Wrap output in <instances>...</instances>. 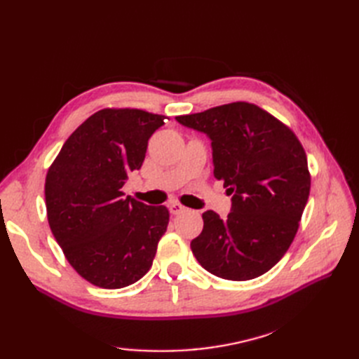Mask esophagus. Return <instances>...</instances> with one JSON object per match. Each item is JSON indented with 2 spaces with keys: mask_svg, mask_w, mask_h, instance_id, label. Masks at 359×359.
Returning <instances> with one entry per match:
<instances>
[{
  "mask_svg": "<svg viewBox=\"0 0 359 359\" xmlns=\"http://www.w3.org/2000/svg\"><path fill=\"white\" fill-rule=\"evenodd\" d=\"M169 211H170V214H173V215H178V214L186 211V206L181 205L180 202H170V203H169Z\"/></svg>",
  "mask_w": 359,
  "mask_h": 359,
  "instance_id": "34e87169",
  "label": "esophagus"
}]
</instances>
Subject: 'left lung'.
<instances>
[{
	"label": "left lung",
	"instance_id": "left-lung-1",
	"mask_svg": "<svg viewBox=\"0 0 359 359\" xmlns=\"http://www.w3.org/2000/svg\"><path fill=\"white\" fill-rule=\"evenodd\" d=\"M182 126L212 140L214 177L232 198V211L202 214L191 252L208 273L233 281L265 274L289 250L310 194L311 177L299 139L253 103L233 102L180 115Z\"/></svg>",
	"mask_w": 359,
	"mask_h": 359
}]
</instances>
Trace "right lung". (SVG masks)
<instances>
[{
    "label": "right lung",
    "instance_id": "1",
    "mask_svg": "<svg viewBox=\"0 0 359 359\" xmlns=\"http://www.w3.org/2000/svg\"><path fill=\"white\" fill-rule=\"evenodd\" d=\"M165 115L104 107L74 130L48 169L46 212L69 264L103 289L142 278L169 224L165 205L149 206L121 190L142 166L148 139Z\"/></svg>",
    "mask_w": 359,
    "mask_h": 359
}]
</instances>
